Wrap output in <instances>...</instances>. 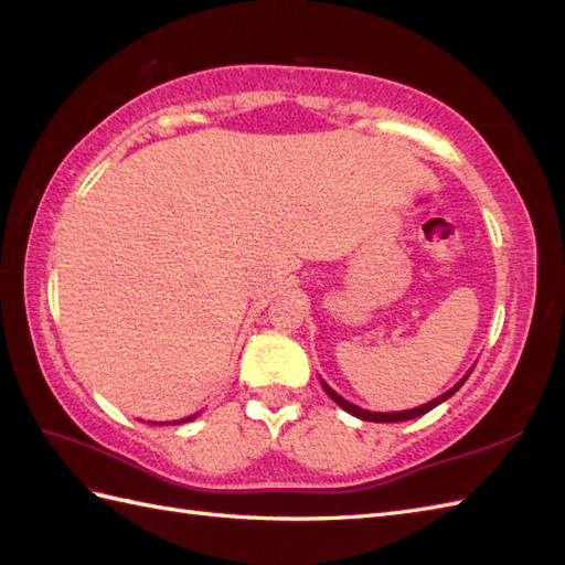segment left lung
Masks as SVG:
<instances>
[{
  "instance_id": "left-lung-1",
  "label": "left lung",
  "mask_w": 565,
  "mask_h": 565,
  "mask_svg": "<svg viewBox=\"0 0 565 565\" xmlns=\"http://www.w3.org/2000/svg\"><path fill=\"white\" fill-rule=\"evenodd\" d=\"M469 377V374H467ZM467 377L461 380V382H457L450 391H446L443 393V396H438L436 401H431V403H426V405H419V407H415V409H403V413H367V409H363V407H358V405H353V403H349V401H344L339 396V393H334L328 384L322 382V388H324V393H328V396L339 405V407H344L349 415H353V417H358V419H365V422H407V419H415V417H422V415H426L429 413V409H434L436 405H440L443 401H448L452 393L467 382Z\"/></svg>"
}]
</instances>
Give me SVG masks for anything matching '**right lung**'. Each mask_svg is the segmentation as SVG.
<instances>
[{
    "mask_svg": "<svg viewBox=\"0 0 565 565\" xmlns=\"http://www.w3.org/2000/svg\"><path fill=\"white\" fill-rule=\"evenodd\" d=\"M183 422H185V419H183Z\"/></svg>",
    "mask_w": 565,
    "mask_h": 565,
    "instance_id": "add662e5",
    "label": "right lung"
}]
</instances>
